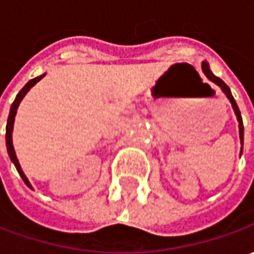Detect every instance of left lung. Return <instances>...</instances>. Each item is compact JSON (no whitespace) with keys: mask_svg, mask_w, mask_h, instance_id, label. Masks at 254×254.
<instances>
[{"mask_svg":"<svg viewBox=\"0 0 254 254\" xmlns=\"http://www.w3.org/2000/svg\"><path fill=\"white\" fill-rule=\"evenodd\" d=\"M202 70H203V73L206 74V77L212 80L213 83H216L219 86L220 89H222V92L226 94V97L229 99V102L232 103V107H233V110H235V114H236V117H238V122H239V135H240V142L243 144V122H242V116H240V112H239V107H238V104L235 102V99H233V96H232V93H230V89L228 87V84L225 83L222 79L219 77H216L215 74L210 72L209 69V64H206V62H203L202 64ZM242 154V152H240Z\"/></svg>","mask_w":254,"mask_h":254,"instance_id":"8db88e82","label":"left lung"}]
</instances>
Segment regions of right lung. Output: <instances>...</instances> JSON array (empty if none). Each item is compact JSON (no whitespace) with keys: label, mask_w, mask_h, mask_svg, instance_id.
I'll return each instance as SVG.
<instances>
[{"label":"right lung","mask_w":254,"mask_h":254,"mask_svg":"<svg viewBox=\"0 0 254 254\" xmlns=\"http://www.w3.org/2000/svg\"><path fill=\"white\" fill-rule=\"evenodd\" d=\"M46 74V73H45ZM45 74L42 76H38V77H35L32 80H29L28 83L25 84L24 87L21 89V92L16 94V97H15L14 103L11 104V110H9V116H8V120H6V132H5V141H6V150H8V155H9V158H11V161L14 162L15 168L18 171V174L21 175V178L24 180V182L26 184V187H29L31 190H32V185L29 184V181L28 178L25 177L24 171L21 168V165H19V161H18V158H16V154H15L14 150V145H12V130H14V120H15V114H16V109H18V106H19V103L21 100L24 99V96L26 93L29 92V89L35 86V84L38 83L42 77H44Z\"/></svg>","instance_id":"right-lung-1"}]
</instances>
